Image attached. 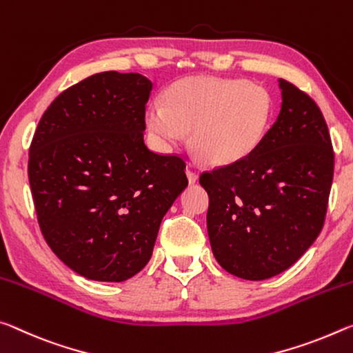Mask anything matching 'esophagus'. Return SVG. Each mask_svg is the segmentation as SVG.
Wrapping results in <instances>:
<instances>
[{
    "label": "esophagus",
    "instance_id": "obj_1",
    "mask_svg": "<svg viewBox=\"0 0 353 353\" xmlns=\"http://www.w3.org/2000/svg\"><path fill=\"white\" fill-rule=\"evenodd\" d=\"M186 176H188L189 184H195L199 181V175L192 169H186Z\"/></svg>",
    "mask_w": 353,
    "mask_h": 353
}]
</instances>
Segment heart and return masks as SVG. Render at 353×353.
I'll return each instance as SVG.
<instances>
[{
    "label": "heart",
    "mask_w": 353,
    "mask_h": 353,
    "mask_svg": "<svg viewBox=\"0 0 353 353\" xmlns=\"http://www.w3.org/2000/svg\"><path fill=\"white\" fill-rule=\"evenodd\" d=\"M145 109V125L163 152L186 141L212 165L247 159L269 130L272 98L263 85L239 78L189 77Z\"/></svg>",
    "instance_id": "b5f03b06"
}]
</instances>
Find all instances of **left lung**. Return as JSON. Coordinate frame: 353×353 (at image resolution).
Returning <instances> with one entry per match:
<instances>
[{"mask_svg":"<svg viewBox=\"0 0 353 353\" xmlns=\"http://www.w3.org/2000/svg\"><path fill=\"white\" fill-rule=\"evenodd\" d=\"M279 88L280 114L255 152L200 176L212 255L242 280L290 269L319 236L330 195L333 148L321 109L288 81Z\"/></svg>","mask_w":353,"mask_h":353,"instance_id":"1","label":"left lung"}]
</instances>
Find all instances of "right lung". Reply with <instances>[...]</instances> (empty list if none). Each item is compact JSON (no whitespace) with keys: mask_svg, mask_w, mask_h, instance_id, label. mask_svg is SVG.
<instances>
[{"mask_svg":"<svg viewBox=\"0 0 353 353\" xmlns=\"http://www.w3.org/2000/svg\"><path fill=\"white\" fill-rule=\"evenodd\" d=\"M153 83L103 72L63 90L30 148L40 230L73 272L119 283L145 268L159 225L188 186L184 163L143 142Z\"/></svg>","mask_w":353,"mask_h":353,"instance_id":"1","label":"right lung"}]
</instances>
